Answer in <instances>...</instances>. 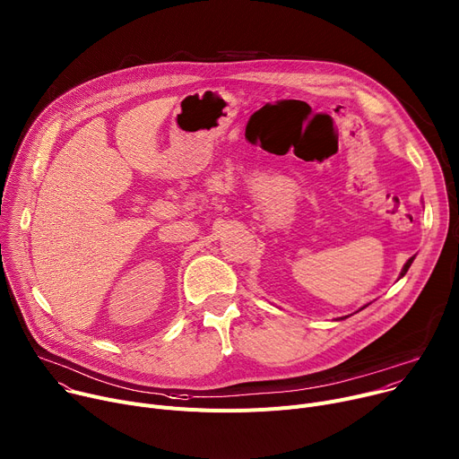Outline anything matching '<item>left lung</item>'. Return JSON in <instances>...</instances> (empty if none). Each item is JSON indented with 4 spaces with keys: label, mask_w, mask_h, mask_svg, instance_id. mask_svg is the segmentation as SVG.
I'll return each mask as SVG.
<instances>
[{
    "label": "left lung",
    "mask_w": 459,
    "mask_h": 459,
    "mask_svg": "<svg viewBox=\"0 0 459 459\" xmlns=\"http://www.w3.org/2000/svg\"><path fill=\"white\" fill-rule=\"evenodd\" d=\"M413 258H415V256H411V258H410V260H408V262H406V264H404V267H403V271H401V274H399V279H403V277H404V274H406V273H408V269H410V265H411V264H413ZM368 307H369V304H365V307H361V308H359V310H363V308H368ZM347 317H349V316H345V317H340V319H335V321H343V319H347Z\"/></svg>",
    "instance_id": "obj_1"
}]
</instances>
